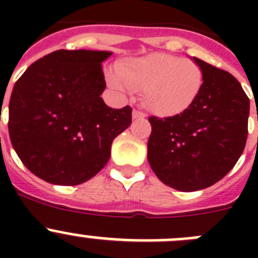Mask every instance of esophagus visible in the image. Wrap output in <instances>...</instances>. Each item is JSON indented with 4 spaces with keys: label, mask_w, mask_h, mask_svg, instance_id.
<instances>
[{
    "label": "esophagus",
    "mask_w": 258,
    "mask_h": 258,
    "mask_svg": "<svg viewBox=\"0 0 258 258\" xmlns=\"http://www.w3.org/2000/svg\"><path fill=\"white\" fill-rule=\"evenodd\" d=\"M146 115L142 111H138V109H133V118H145Z\"/></svg>",
    "instance_id": "1"
}]
</instances>
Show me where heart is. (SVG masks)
I'll use <instances>...</instances> for the list:
<instances>
[{
	"label": "heart",
	"instance_id": "1",
	"mask_svg": "<svg viewBox=\"0 0 258 258\" xmlns=\"http://www.w3.org/2000/svg\"><path fill=\"white\" fill-rule=\"evenodd\" d=\"M107 83L120 93L143 89V102L152 112L174 116L197 101L204 75L191 59L155 52L118 63L116 74L107 75Z\"/></svg>",
	"mask_w": 258,
	"mask_h": 258
}]
</instances>
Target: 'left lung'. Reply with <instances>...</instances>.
Returning a JSON list of instances; mask_svg holds the SVG:
<instances>
[{"label": "left lung", "mask_w": 258, "mask_h": 258, "mask_svg": "<svg viewBox=\"0 0 258 258\" xmlns=\"http://www.w3.org/2000/svg\"><path fill=\"white\" fill-rule=\"evenodd\" d=\"M204 75L199 97L169 117L151 116L147 159L157 178L179 191L207 188L222 179L243 154L249 98L238 80L194 56Z\"/></svg>", "instance_id": "obj_1"}]
</instances>
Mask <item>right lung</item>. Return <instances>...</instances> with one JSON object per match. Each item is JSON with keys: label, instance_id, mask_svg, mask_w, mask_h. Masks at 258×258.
I'll list each match as a JSON object with an SVG mask.
<instances>
[{"label": "right lung", "instance_id": "right-lung-1", "mask_svg": "<svg viewBox=\"0 0 258 258\" xmlns=\"http://www.w3.org/2000/svg\"><path fill=\"white\" fill-rule=\"evenodd\" d=\"M109 51L56 50L32 63L9 103V134L22 163L49 183L75 186L94 177L111 145L132 122V107L111 108L102 61Z\"/></svg>", "mask_w": 258, "mask_h": 258}]
</instances>
